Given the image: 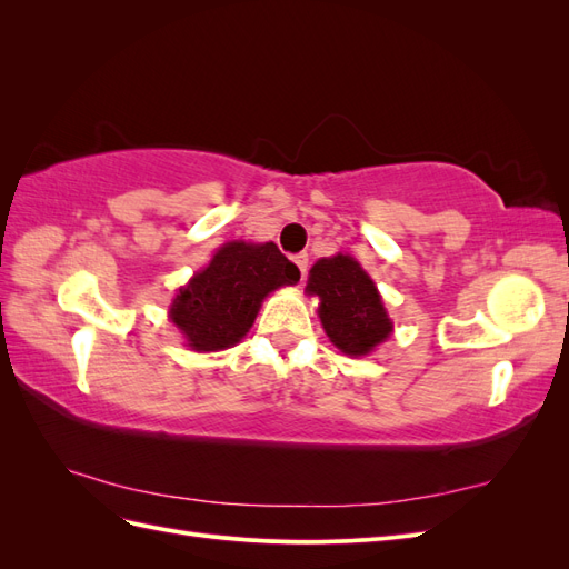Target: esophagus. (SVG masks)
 Returning a JSON list of instances; mask_svg holds the SVG:
<instances>
[{
    "instance_id": "1",
    "label": "esophagus",
    "mask_w": 569,
    "mask_h": 569,
    "mask_svg": "<svg viewBox=\"0 0 569 569\" xmlns=\"http://www.w3.org/2000/svg\"><path fill=\"white\" fill-rule=\"evenodd\" d=\"M291 261L297 263V268L301 270V278H306V270H308V253H295L291 256Z\"/></svg>"
}]
</instances>
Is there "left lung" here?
<instances>
[{
  "label": "left lung",
  "instance_id": "8db88e82",
  "mask_svg": "<svg viewBox=\"0 0 569 569\" xmlns=\"http://www.w3.org/2000/svg\"><path fill=\"white\" fill-rule=\"evenodd\" d=\"M320 297L318 316L335 347L349 356H366L391 332V322L368 272L351 256L320 258L306 284Z\"/></svg>",
  "mask_w": 569,
  "mask_h": 569
}]
</instances>
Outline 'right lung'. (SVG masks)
Returning a JSON list of instances; mask_svg holds the SVG:
<instances>
[{
	"mask_svg": "<svg viewBox=\"0 0 569 569\" xmlns=\"http://www.w3.org/2000/svg\"><path fill=\"white\" fill-rule=\"evenodd\" d=\"M299 278V268L272 242H230L178 291L170 318L192 349H228L249 332L270 291Z\"/></svg>",
	"mask_w": 569,
	"mask_h": 569,
	"instance_id": "add662e5",
	"label": "right lung"
}]
</instances>
